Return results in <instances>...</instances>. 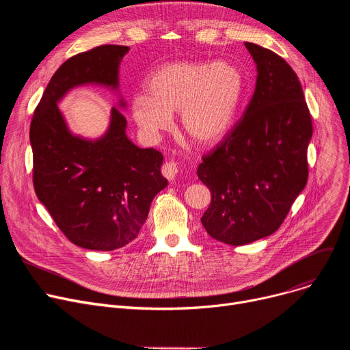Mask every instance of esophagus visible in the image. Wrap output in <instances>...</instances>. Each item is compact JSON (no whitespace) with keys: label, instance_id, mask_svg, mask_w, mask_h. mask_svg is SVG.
Instances as JSON below:
<instances>
[{"label":"esophagus","instance_id":"obj_1","mask_svg":"<svg viewBox=\"0 0 350 350\" xmlns=\"http://www.w3.org/2000/svg\"><path fill=\"white\" fill-rule=\"evenodd\" d=\"M161 173H163V176L165 177V178H169V180H174L176 178V176H177V173H178V164L176 163V161H165L164 164H163V167H161Z\"/></svg>","mask_w":350,"mask_h":350}]
</instances>
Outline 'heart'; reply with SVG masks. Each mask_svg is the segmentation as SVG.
I'll list each match as a JSON object with an SVG mask.
<instances>
[{
  "label": "heart",
  "mask_w": 350,
  "mask_h": 350,
  "mask_svg": "<svg viewBox=\"0 0 350 350\" xmlns=\"http://www.w3.org/2000/svg\"><path fill=\"white\" fill-rule=\"evenodd\" d=\"M147 95L132 100V116L149 137L172 127L180 113L185 133L197 144L221 140L234 122L244 78L227 62H174L156 69L147 79Z\"/></svg>",
  "instance_id": "b5f03b06"
}]
</instances>
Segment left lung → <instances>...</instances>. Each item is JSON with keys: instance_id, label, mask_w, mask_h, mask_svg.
Instances as JSON below:
<instances>
[{"instance_id": "8db88e82", "label": "left lung", "mask_w": 350, "mask_h": 350, "mask_svg": "<svg viewBox=\"0 0 350 350\" xmlns=\"http://www.w3.org/2000/svg\"><path fill=\"white\" fill-rule=\"evenodd\" d=\"M256 64L254 95L197 176L211 191L201 217L217 241L244 245L277 231L308 181L312 118L297 73L275 52L245 42Z\"/></svg>"}]
</instances>
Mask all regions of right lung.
<instances>
[{"label": "right lung", "instance_id": "obj_1", "mask_svg": "<svg viewBox=\"0 0 350 350\" xmlns=\"http://www.w3.org/2000/svg\"><path fill=\"white\" fill-rule=\"evenodd\" d=\"M127 51L123 45H100L65 61L31 120L36 197L68 240L86 250L113 251L132 243L154 196L167 186L160 172L163 154L127 139L126 118L118 107L112 109L106 135L92 142L68 131L57 105L78 85L116 89Z\"/></svg>", "mask_w": 350, "mask_h": 350}]
</instances>
